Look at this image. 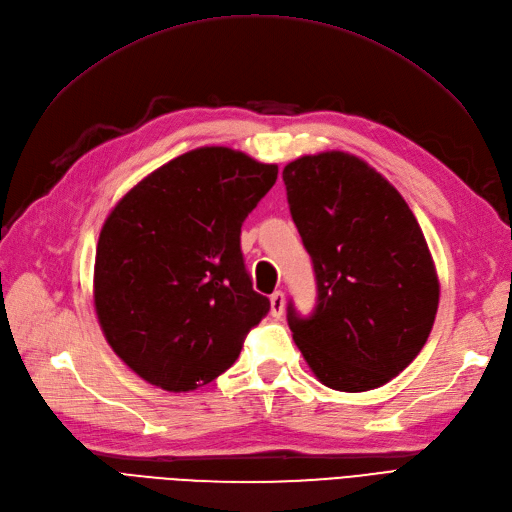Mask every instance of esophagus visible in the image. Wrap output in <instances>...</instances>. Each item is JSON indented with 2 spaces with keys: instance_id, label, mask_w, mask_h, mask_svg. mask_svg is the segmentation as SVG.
<instances>
[{
  "instance_id": "34e87169",
  "label": "esophagus",
  "mask_w": 512,
  "mask_h": 512,
  "mask_svg": "<svg viewBox=\"0 0 512 512\" xmlns=\"http://www.w3.org/2000/svg\"><path fill=\"white\" fill-rule=\"evenodd\" d=\"M284 307H286V297L282 290H275L271 294V316L273 318H280L284 314Z\"/></svg>"
}]
</instances>
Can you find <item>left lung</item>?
I'll return each mask as SVG.
<instances>
[{
	"label": "left lung",
	"instance_id": "8db88e82",
	"mask_svg": "<svg viewBox=\"0 0 512 512\" xmlns=\"http://www.w3.org/2000/svg\"><path fill=\"white\" fill-rule=\"evenodd\" d=\"M282 177L318 282L312 316L288 307L294 344L329 389H378L416 359L436 320L440 282L423 230L404 196L352 153L301 156Z\"/></svg>",
	"mask_w": 512,
	"mask_h": 512
}]
</instances>
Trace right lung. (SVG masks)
<instances>
[{"mask_svg": "<svg viewBox=\"0 0 512 512\" xmlns=\"http://www.w3.org/2000/svg\"><path fill=\"white\" fill-rule=\"evenodd\" d=\"M275 179L277 164L198 147L138 181L106 215L94 307L108 346L136 376L188 393L237 361L269 312L243 265L241 224Z\"/></svg>", "mask_w": 512, "mask_h": 512, "instance_id": "add662e5", "label": "right lung"}]
</instances>
